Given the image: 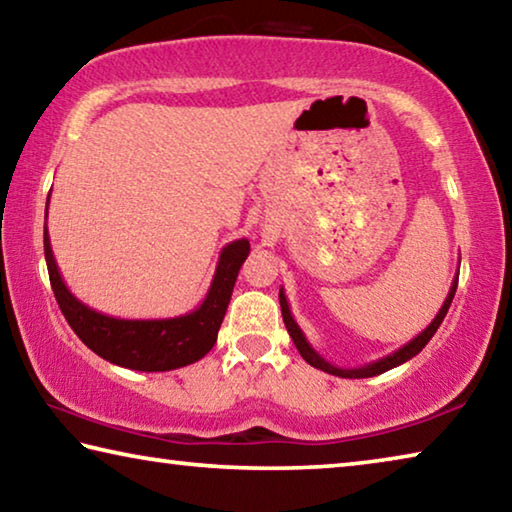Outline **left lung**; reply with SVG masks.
Segmentation results:
<instances>
[{
	"label": "left lung",
	"mask_w": 512,
	"mask_h": 512,
	"mask_svg": "<svg viewBox=\"0 0 512 512\" xmlns=\"http://www.w3.org/2000/svg\"><path fill=\"white\" fill-rule=\"evenodd\" d=\"M456 284H458V277H454L452 287H449L447 298L443 302V307H440V311L436 314V318H433L431 323L424 327L422 332L415 336L413 341L402 345V348L395 350L393 354H386V357H381L377 361H370V363H366V366H359V368H339V366H334V363H329L325 357H320V354L314 348H311V343L307 341V336L302 334V329L298 327L296 318H293V314H291V307H289V302H287V296H284V289L282 287H280V307H282L284 325H287V329H289V336L293 339V343H296L298 352L302 354V359H305L309 366H314V368L323 370V372H329V375L343 377V379H363V377H375V375H381V372L402 366L404 361L413 359L415 354H418L424 348V345L431 341V336L436 334V329L440 327V323H443V318L447 316L449 305H452L454 293H456Z\"/></svg>",
	"instance_id": "1"
}]
</instances>
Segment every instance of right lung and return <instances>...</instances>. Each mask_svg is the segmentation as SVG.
Masks as SVG:
<instances>
[{"label":"right lung","instance_id":"1","mask_svg":"<svg viewBox=\"0 0 512 512\" xmlns=\"http://www.w3.org/2000/svg\"><path fill=\"white\" fill-rule=\"evenodd\" d=\"M248 253V239L230 241L221 250L210 289H207L201 305L189 311V314L153 320H128L101 314V311L88 307L67 289L63 275L58 271L54 250H51L45 223V259L51 289H54L56 302L69 327L101 359L140 372L183 368L203 359L214 348L225 309L230 305L232 289H235L239 268L246 262Z\"/></svg>","mask_w":512,"mask_h":512}]
</instances>
